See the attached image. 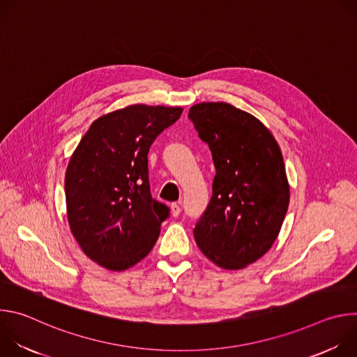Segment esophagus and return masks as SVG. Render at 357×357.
<instances>
[{"label": "esophagus", "mask_w": 357, "mask_h": 357, "mask_svg": "<svg viewBox=\"0 0 357 357\" xmlns=\"http://www.w3.org/2000/svg\"><path fill=\"white\" fill-rule=\"evenodd\" d=\"M181 205H182V202H175V203H172L171 205V213H172V216H179L181 215Z\"/></svg>", "instance_id": "34e87169"}]
</instances>
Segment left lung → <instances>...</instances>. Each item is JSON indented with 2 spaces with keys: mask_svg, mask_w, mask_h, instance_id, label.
Returning <instances> with one entry per match:
<instances>
[{
  "mask_svg": "<svg viewBox=\"0 0 357 357\" xmlns=\"http://www.w3.org/2000/svg\"><path fill=\"white\" fill-rule=\"evenodd\" d=\"M216 168L213 192L193 236L205 256L225 270L257 261L275 241L289 203L281 149L254 116L227 103L189 110Z\"/></svg>",
  "mask_w": 357,
  "mask_h": 357,
  "instance_id": "obj_1",
  "label": "left lung"
}]
</instances>
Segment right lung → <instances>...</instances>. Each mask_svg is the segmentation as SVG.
<instances>
[{"label": "right lung", "mask_w": 357, "mask_h": 357, "mask_svg": "<svg viewBox=\"0 0 357 357\" xmlns=\"http://www.w3.org/2000/svg\"><path fill=\"white\" fill-rule=\"evenodd\" d=\"M181 107L134 105L97 119L65 176L68 220L86 256L123 271L154 247L169 208L151 196L148 152Z\"/></svg>", "instance_id": "add662e5"}]
</instances>
